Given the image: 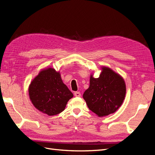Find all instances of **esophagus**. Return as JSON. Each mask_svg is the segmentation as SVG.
Here are the masks:
<instances>
[{
    "instance_id": "esophagus-1",
    "label": "esophagus",
    "mask_w": 155,
    "mask_h": 155,
    "mask_svg": "<svg viewBox=\"0 0 155 155\" xmlns=\"http://www.w3.org/2000/svg\"><path fill=\"white\" fill-rule=\"evenodd\" d=\"M74 96L76 97H80L81 96V93L80 92H75L74 94Z\"/></svg>"
}]
</instances>
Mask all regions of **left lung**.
I'll return each instance as SVG.
<instances>
[{
	"mask_svg": "<svg viewBox=\"0 0 155 155\" xmlns=\"http://www.w3.org/2000/svg\"><path fill=\"white\" fill-rule=\"evenodd\" d=\"M98 78H90V86L83 94L87 105L93 112L102 117L114 113L122 104L126 87L124 80L111 69L103 67Z\"/></svg>",
	"mask_w": 155,
	"mask_h": 155,
	"instance_id": "1",
	"label": "left lung"
}]
</instances>
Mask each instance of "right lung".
I'll use <instances>...</instances> for the list:
<instances>
[{
    "label": "right lung",
    "mask_w": 155,
    "mask_h": 155,
    "mask_svg": "<svg viewBox=\"0 0 155 155\" xmlns=\"http://www.w3.org/2000/svg\"><path fill=\"white\" fill-rule=\"evenodd\" d=\"M29 96L36 109L48 116L64 110L73 94L63 83L59 72L49 68L42 70L29 87Z\"/></svg>",
    "instance_id": "obj_1"
}]
</instances>
